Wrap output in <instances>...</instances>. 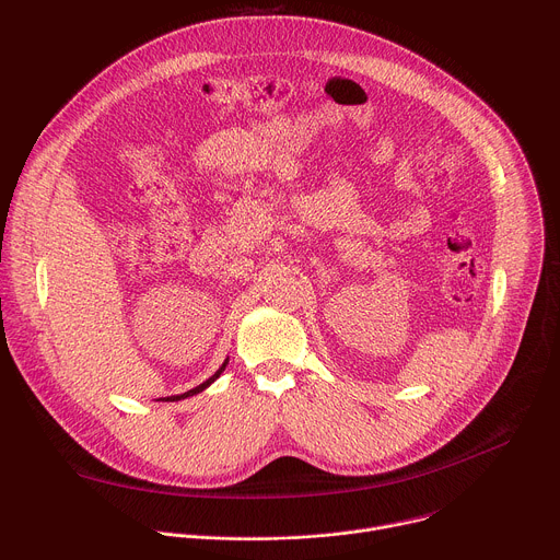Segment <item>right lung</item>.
Wrapping results in <instances>:
<instances>
[{
    "label": "right lung",
    "mask_w": 560,
    "mask_h": 560,
    "mask_svg": "<svg viewBox=\"0 0 560 560\" xmlns=\"http://www.w3.org/2000/svg\"><path fill=\"white\" fill-rule=\"evenodd\" d=\"M225 365H228V359L223 361V365L208 378V381H203L201 385H197V387H192V389H188V392H184V394H177V396H166V401H182V398H188V396H195V394H199V392H203L210 383H214L217 378H219V374L225 370ZM162 401H164V398H162Z\"/></svg>",
    "instance_id": "right-lung-1"
}]
</instances>
